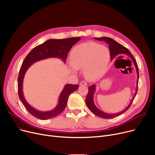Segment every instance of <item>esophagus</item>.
<instances>
[{"label":"esophagus","mask_w":155,"mask_h":155,"mask_svg":"<svg viewBox=\"0 0 155 155\" xmlns=\"http://www.w3.org/2000/svg\"><path fill=\"white\" fill-rule=\"evenodd\" d=\"M87 85V83L85 82V81H82L80 83V85Z\"/></svg>","instance_id":"obj_1"}]
</instances>
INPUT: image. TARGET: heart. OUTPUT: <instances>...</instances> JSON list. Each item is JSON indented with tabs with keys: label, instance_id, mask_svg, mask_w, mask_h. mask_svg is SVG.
Instances as JSON below:
<instances>
[{
	"label": "heart",
	"instance_id": "b5f03b06",
	"mask_svg": "<svg viewBox=\"0 0 155 155\" xmlns=\"http://www.w3.org/2000/svg\"><path fill=\"white\" fill-rule=\"evenodd\" d=\"M110 59L107 47L94 42L76 46L70 55L72 70L84 68L85 77L90 80L99 77L106 68Z\"/></svg>",
	"mask_w": 155,
	"mask_h": 155
}]
</instances>
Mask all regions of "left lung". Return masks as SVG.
Here are the masks:
<instances>
[{
  "mask_svg": "<svg viewBox=\"0 0 155 155\" xmlns=\"http://www.w3.org/2000/svg\"><path fill=\"white\" fill-rule=\"evenodd\" d=\"M95 39L99 40V41H105L108 45H109V51H110V60H112L115 57L120 54H126L127 55H128L130 58H131L134 64V66L136 67V72H137V87H136V92H135V95L133 97V98L132 99L131 102L127 105V107L126 108H125V109H124L123 110H122L118 113H116V114H109V113H106L104 112L101 110H99L98 108H97L95 105L94 102V94L95 91V85H92L90 87H88V92L87 94V95L86 97V99H85V102L86 104L87 105V107H88V109L91 110V112L94 114L95 115H96L97 116L100 117L101 118H104V119H112L114 117H116L117 116H119V115L123 114L124 112H126L127 110L129 109V108L131 106V105L134 99V97H136V95L137 94V85H138V79H139V70H138V67L137 63L134 58V56H133V54L131 53L126 48H125L124 46H123L122 45H120V43H117V41H116L115 40H114L108 37H102V38H95Z\"/></svg>",
  "mask_w": 155,
  "mask_h": 155,
  "instance_id": "left-lung-1",
  "label": "left lung"
}]
</instances>
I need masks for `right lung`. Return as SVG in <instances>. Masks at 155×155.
Here are the masks:
<instances>
[{
    "instance_id": "1",
    "label": "right lung",
    "mask_w": 155,
    "mask_h": 155,
    "mask_svg": "<svg viewBox=\"0 0 155 155\" xmlns=\"http://www.w3.org/2000/svg\"><path fill=\"white\" fill-rule=\"evenodd\" d=\"M80 39V38L49 39L43 44L39 45L32 49L23 61L18 78V95L24 107L31 115L35 117L42 120H46L59 115L66 107L69 95L72 92L77 90L78 85H65L60 95L58 103L56 107L50 111H39L31 106L24 97L22 82L26 71L35 62L48 58H58L61 59L64 62H66L68 53L71 47L73 45L76 44Z\"/></svg>"
}]
</instances>
